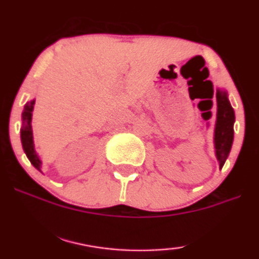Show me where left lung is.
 <instances>
[{"mask_svg": "<svg viewBox=\"0 0 259 259\" xmlns=\"http://www.w3.org/2000/svg\"><path fill=\"white\" fill-rule=\"evenodd\" d=\"M236 115L228 100V94L224 88H217V120L214 127V151L220 169L231 152L234 137Z\"/></svg>", "mask_w": 259, "mask_h": 259, "instance_id": "1", "label": "left lung"}]
</instances>
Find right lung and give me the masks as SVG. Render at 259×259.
Wrapping results in <instances>:
<instances>
[{
  "label": "right lung",
  "mask_w": 259,
  "mask_h": 259,
  "mask_svg": "<svg viewBox=\"0 0 259 259\" xmlns=\"http://www.w3.org/2000/svg\"><path fill=\"white\" fill-rule=\"evenodd\" d=\"M35 105V99H33L27 102L25 107H23L22 114H21V144L22 149L25 151L27 158L29 159V162L32 163V165L35 167L36 170H39L41 172V165L42 162L40 159L39 154L36 153L35 146H34V140H33V130H32V115H33V109H34Z\"/></svg>",
  "instance_id": "1"
}]
</instances>
